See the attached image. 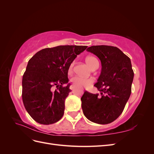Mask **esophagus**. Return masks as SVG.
Returning <instances> with one entry per match:
<instances>
[{"mask_svg":"<svg viewBox=\"0 0 154 154\" xmlns=\"http://www.w3.org/2000/svg\"><path fill=\"white\" fill-rule=\"evenodd\" d=\"M70 89H71V90H73L74 89V86L73 85H71V86H70Z\"/></svg>","mask_w":154,"mask_h":154,"instance_id":"1","label":"esophagus"}]
</instances>
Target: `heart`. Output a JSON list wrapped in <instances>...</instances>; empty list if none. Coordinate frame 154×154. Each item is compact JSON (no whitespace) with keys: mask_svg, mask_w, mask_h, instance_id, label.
<instances>
[{"mask_svg":"<svg viewBox=\"0 0 154 154\" xmlns=\"http://www.w3.org/2000/svg\"><path fill=\"white\" fill-rule=\"evenodd\" d=\"M86 62L92 69L95 67L96 66H98V61L94 57H87L85 59ZM74 62H72L69 67V72H71ZM71 81L73 84L77 87H88L94 82V80L91 78H84L79 76H75L71 78Z\"/></svg>","mask_w":154,"mask_h":154,"instance_id":"obj_1","label":"heart"}]
</instances>
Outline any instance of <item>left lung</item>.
I'll return each instance as SVG.
<instances>
[{"label":"left lung","mask_w":154,"mask_h":154,"mask_svg":"<svg viewBox=\"0 0 154 154\" xmlns=\"http://www.w3.org/2000/svg\"><path fill=\"white\" fill-rule=\"evenodd\" d=\"M87 50L99 58L102 68L94 84L100 93L84 92L81 98L83 112L92 122L110 123L122 114L131 94L134 79L131 62L114 46L93 45Z\"/></svg>","instance_id":"obj_1"}]
</instances>
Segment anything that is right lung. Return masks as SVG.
Here are the masks:
<instances>
[{
  "instance_id": "1",
  "label": "right lung",
  "mask_w": 154,
  "mask_h": 154,
  "mask_svg": "<svg viewBox=\"0 0 154 154\" xmlns=\"http://www.w3.org/2000/svg\"><path fill=\"white\" fill-rule=\"evenodd\" d=\"M87 48L59 45L45 48L29 60L22 78V96L25 109L35 122L50 125L62 118L65 100L71 91L69 67ZM54 87L57 88L55 90Z\"/></svg>"
}]
</instances>
